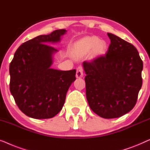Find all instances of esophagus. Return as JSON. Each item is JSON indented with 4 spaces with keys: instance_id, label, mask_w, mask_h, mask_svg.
<instances>
[{
    "instance_id": "obj_1",
    "label": "esophagus",
    "mask_w": 150,
    "mask_h": 150,
    "mask_svg": "<svg viewBox=\"0 0 150 150\" xmlns=\"http://www.w3.org/2000/svg\"><path fill=\"white\" fill-rule=\"evenodd\" d=\"M83 76V70L81 67H79L77 69V72H76V77L81 78Z\"/></svg>"
}]
</instances>
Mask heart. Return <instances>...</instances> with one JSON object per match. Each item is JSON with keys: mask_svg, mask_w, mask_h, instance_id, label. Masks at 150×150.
I'll return each mask as SVG.
<instances>
[{"mask_svg": "<svg viewBox=\"0 0 150 150\" xmlns=\"http://www.w3.org/2000/svg\"><path fill=\"white\" fill-rule=\"evenodd\" d=\"M107 45L104 41L95 37L82 38L75 42L73 46L72 52L77 56H83L93 50L95 56H100L106 51Z\"/></svg>", "mask_w": 150, "mask_h": 150, "instance_id": "heart-1", "label": "heart"}]
</instances>
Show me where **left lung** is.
<instances>
[{
  "mask_svg": "<svg viewBox=\"0 0 150 150\" xmlns=\"http://www.w3.org/2000/svg\"><path fill=\"white\" fill-rule=\"evenodd\" d=\"M107 54L83 62L86 98L99 116L121 117L132 110L142 86L143 61L135 47L111 33Z\"/></svg>",
  "mask_w": 150,
  "mask_h": 150,
  "instance_id": "left-lung-1",
  "label": "left lung"
}]
</instances>
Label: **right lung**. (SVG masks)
I'll return each mask as SVG.
<instances>
[{"instance_id":"right-lung-1","label":"right lung","mask_w":150,"mask_h":150,"mask_svg":"<svg viewBox=\"0 0 150 150\" xmlns=\"http://www.w3.org/2000/svg\"><path fill=\"white\" fill-rule=\"evenodd\" d=\"M64 29L40 35L22 44L9 66L10 91L19 109L34 119L54 117L64 104L75 81L76 70L52 68L58 50L49 44L60 43Z\"/></svg>"}]
</instances>
